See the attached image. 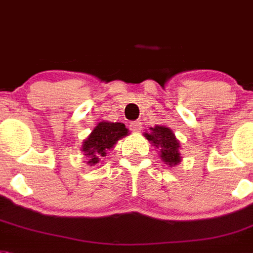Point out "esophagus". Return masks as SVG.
<instances>
[{"label":"esophagus","mask_w":253,"mask_h":253,"mask_svg":"<svg viewBox=\"0 0 253 253\" xmlns=\"http://www.w3.org/2000/svg\"><path fill=\"white\" fill-rule=\"evenodd\" d=\"M130 128L132 131H137L139 132L143 128V123L140 122V121H132V122H130Z\"/></svg>","instance_id":"1"}]
</instances>
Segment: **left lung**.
I'll list each match as a JSON object with an SVG mask.
<instances>
[{"instance_id": "1", "label": "left lung", "mask_w": 253, "mask_h": 253, "mask_svg": "<svg viewBox=\"0 0 253 253\" xmlns=\"http://www.w3.org/2000/svg\"><path fill=\"white\" fill-rule=\"evenodd\" d=\"M152 132L145 133V137L154 145L161 148V158L169 166L177 165L181 161L179 153V141L176 140L175 133L169 130V127L156 126L150 128Z\"/></svg>"}]
</instances>
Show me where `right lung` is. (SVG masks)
Instances as JSON below:
<instances>
[{"mask_svg":"<svg viewBox=\"0 0 253 253\" xmlns=\"http://www.w3.org/2000/svg\"><path fill=\"white\" fill-rule=\"evenodd\" d=\"M127 128L123 123L120 122H100L97 123L91 135L84 140L82 150L88 157V165H96L99 162V157H104L107 150L112 149L114 144L126 136Z\"/></svg>","mask_w":253,"mask_h":253,"instance_id":"1","label":"right lung"}]
</instances>
